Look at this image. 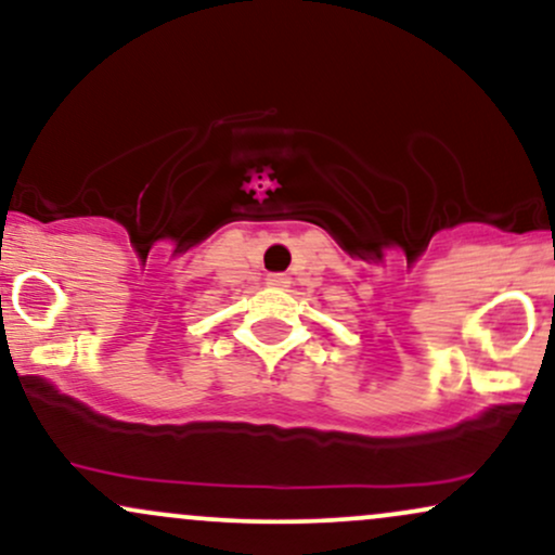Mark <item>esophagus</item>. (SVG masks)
<instances>
[{"mask_svg": "<svg viewBox=\"0 0 555 555\" xmlns=\"http://www.w3.org/2000/svg\"><path fill=\"white\" fill-rule=\"evenodd\" d=\"M266 282H269L271 286H286V284H289V279H286L284 273H271V276L266 279Z\"/></svg>", "mask_w": 555, "mask_h": 555, "instance_id": "esophagus-1", "label": "esophagus"}]
</instances>
